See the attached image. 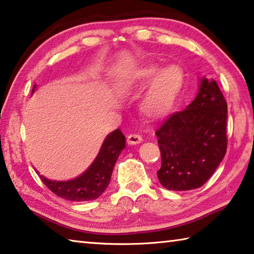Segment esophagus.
Listing matches in <instances>:
<instances>
[{
  "label": "esophagus",
  "mask_w": 254,
  "mask_h": 254,
  "mask_svg": "<svg viewBox=\"0 0 254 254\" xmlns=\"http://www.w3.org/2000/svg\"><path fill=\"white\" fill-rule=\"evenodd\" d=\"M142 142V136L137 133H133L127 136V143L128 144H139Z\"/></svg>",
  "instance_id": "obj_1"
}]
</instances>
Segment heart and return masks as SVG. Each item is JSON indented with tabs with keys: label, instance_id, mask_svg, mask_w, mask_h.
<instances>
[{
	"label": "heart",
	"instance_id": "heart-1",
	"mask_svg": "<svg viewBox=\"0 0 254 254\" xmlns=\"http://www.w3.org/2000/svg\"><path fill=\"white\" fill-rule=\"evenodd\" d=\"M151 82L141 101V110L149 118H160L168 113L182 92L185 72L179 65H169L161 69L158 65H147L132 76L133 83L145 85Z\"/></svg>",
	"mask_w": 254,
	"mask_h": 254
}]
</instances>
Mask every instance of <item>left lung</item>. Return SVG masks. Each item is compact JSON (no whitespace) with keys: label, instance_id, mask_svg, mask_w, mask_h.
<instances>
[{"label":"left lung","instance_id":"8db88e82","mask_svg":"<svg viewBox=\"0 0 254 254\" xmlns=\"http://www.w3.org/2000/svg\"><path fill=\"white\" fill-rule=\"evenodd\" d=\"M226 119L227 104L217 83L203 78L195 100L156 130L161 154L157 176L163 187L190 190L207 182L226 153Z\"/></svg>","mask_w":254,"mask_h":254}]
</instances>
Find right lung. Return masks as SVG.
<instances>
[{
	"mask_svg": "<svg viewBox=\"0 0 254 254\" xmlns=\"http://www.w3.org/2000/svg\"><path fill=\"white\" fill-rule=\"evenodd\" d=\"M124 148L126 136L120 128H117L107 135L98 156L79 177L68 182H53L40 176L41 182L55 195L64 199L71 201L96 199L109 186L115 162Z\"/></svg>",
	"mask_w": 254,
	"mask_h": 254,
	"instance_id": "1",
	"label": "right lung"
}]
</instances>
